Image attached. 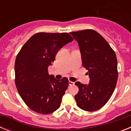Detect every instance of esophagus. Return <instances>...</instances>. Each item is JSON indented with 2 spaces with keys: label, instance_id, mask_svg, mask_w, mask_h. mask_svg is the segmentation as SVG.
<instances>
[{
  "label": "esophagus",
  "instance_id": "obj_1",
  "mask_svg": "<svg viewBox=\"0 0 131 131\" xmlns=\"http://www.w3.org/2000/svg\"><path fill=\"white\" fill-rule=\"evenodd\" d=\"M74 84H75V83H74V82L71 81H69V86H72V85H73Z\"/></svg>",
  "mask_w": 131,
  "mask_h": 131
}]
</instances>
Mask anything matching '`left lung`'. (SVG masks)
<instances>
[{
    "label": "left lung",
    "instance_id": "left-lung-1",
    "mask_svg": "<svg viewBox=\"0 0 131 131\" xmlns=\"http://www.w3.org/2000/svg\"><path fill=\"white\" fill-rule=\"evenodd\" d=\"M78 42L82 64L90 77V83L77 81L75 99L79 107L94 112L106 104L115 90L118 78L116 55L102 36L93 29L71 32Z\"/></svg>",
    "mask_w": 131,
    "mask_h": 131
}]
</instances>
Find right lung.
Returning <instances> with one entry per match:
<instances>
[{
  "mask_svg": "<svg viewBox=\"0 0 131 131\" xmlns=\"http://www.w3.org/2000/svg\"><path fill=\"white\" fill-rule=\"evenodd\" d=\"M73 40L68 33H35L16 56L15 83L21 98L31 110L49 114L60 107L69 81L49 75L48 67L59 50Z\"/></svg>",
  "mask_w": 131,
  "mask_h": 131,
  "instance_id": "obj_1",
  "label": "right lung"
}]
</instances>
